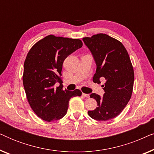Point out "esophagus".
<instances>
[{
  "instance_id": "1",
  "label": "esophagus",
  "mask_w": 154,
  "mask_h": 154,
  "mask_svg": "<svg viewBox=\"0 0 154 154\" xmlns=\"http://www.w3.org/2000/svg\"><path fill=\"white\" fill-rule=\"evenodd\" d=\"M82 94H83V96L84 97H86V98H89V97H90V95H89V94H88L83 93Z\"/></svg>"
}]
</instances>
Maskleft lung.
I'll use <instances>...</instances> for the list:
<instances>
[{
  "mask_svg": "<svg viewBox=\"0 0 154 154\" xmlns=\"http://www.w3.org/2000/svg\"><path fill=\"white\" fill-rule=\"evenodd\" d=\"M83 41L91 51L96 62L97 69L92 81L101 83L105 93L102 97L97 94H90L97 102L94 110L88 111V115L97 121H106L118 116L131 98L134 84V70L125 48L118 40L98 33L85 37Z\"/></svg>",
  "mask_w": 154,
  "mask_h": 154,
  "instance_id": "obj_1",
  "label": "left lung"
}]
</instances>
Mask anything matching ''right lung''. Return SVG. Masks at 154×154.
Returning a JSON list of instances; mask_svg holds the SVG:
<instances>
[{"label": "right lung", "instance_id": "add662e5", "mask_svg": "<svg viewBox=\"0 0 154 154\" xmlns=\"http://www.w3.org/2000/svg\"><path fill=\"white\" fill-rule=\"evenodd\" d=\"M80 39L48 35L29 50L24 64L23 85L29 104L45 121L61 119L66 115L71 98L81 96L80 90L62 89V64L65 59L81 48ZM59 82L60 86L54 84Z\"/></svg>", "mask_w": 154, "mask_h": 154}]
</instances>
